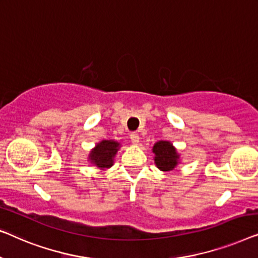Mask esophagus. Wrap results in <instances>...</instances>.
<instances>
[{"instance_id":"1","label":"esophagus","mask_w":258,"mask_h":258,"mask_svg":"<svg viewBox=\"0 0 258 258\" xmlns=\"http://www.w3.org/2000/svg\"><path fill=\"white\" fill-rule=\"evenodd\" d=\"M130 138H131V141H132L133 144L139 143V134H138V133H136V132L131 133L130 134Z\"/></svg>"}]
</instances>
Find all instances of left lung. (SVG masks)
I'll list each match as a JSON object with an SVG mask.
<instances>
[{"mask_svg":"<svg viewBox=\"0 0 258 258\" xmlns=\"http://www.w3.org/2000/svg\"><path fill=\"white\" fill-rule=\"evenodd\" d=\"M153 152L155 153V165L159 169L168 172L173 170L177 164L179 155L176 154L175 148L168 141H159L153 146Z\"/></svg>","mask_w":258,"mask_h":258,"instance_id":"obj_1","label":"left lung"}]
</instances>
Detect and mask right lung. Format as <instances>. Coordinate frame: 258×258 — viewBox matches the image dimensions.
Here are the masks:
<instances>
[{
    "label": "right lung",
    "instance_id": "obj_1",
    "mask_svg": "<svg viewBox=\"0 0 258 258\" xmlns=\"http://www.w3.org/2000/svg\"><path fill=\"white\" fill-rule=\"evenodd\" d=\"M119 144L117 141L103 140L96 146L90 154V160L100 169L108 168L113 165V158L118 152Z\"/></svg>",
    "mask_w": 258,
    "mask_h": 258
}]
</instances>
